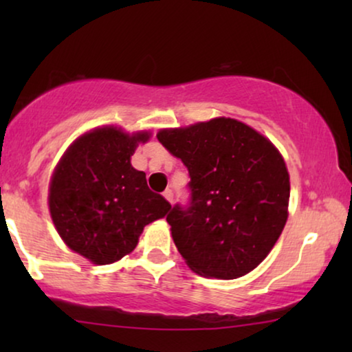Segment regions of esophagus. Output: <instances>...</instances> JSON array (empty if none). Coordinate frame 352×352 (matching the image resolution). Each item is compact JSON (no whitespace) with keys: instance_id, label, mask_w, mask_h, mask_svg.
Here are the masks:
<instances>
[{"instance_id":"obj_1","label":"esophagus","mask_w":352,"mask_h":352,"mask_svg":"<svg viewBox=\"0 0 352 352\" xmlns=\"http://www.w3.org/2000/svg\"><path fill=\"white\" fill-rule=\"evenodd\" d=\"M163 197H165V199L170 201V204H173V190L171 189H168V190L163 192Z\"/></svg>"}]
</instances>
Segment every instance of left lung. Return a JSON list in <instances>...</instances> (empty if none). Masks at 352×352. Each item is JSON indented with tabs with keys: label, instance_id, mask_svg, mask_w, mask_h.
<instances>
[{
	"label": "left lung",
	"instance_id": "obj_1",
	"mask_svg": "<svg viewBox=\"0 0 352 352\" xmlns=\"http://www.w3.org/2000/svg\"><path fill=\"white\" fill-rule=\"evenodd\" d=\"M190 176V201L166 216L177 252L205 277H242L267 256L288 218L290 176L274 144L239 120L162 129Z\"/></svg>",
	"mask_w": 352,
	"mask_h": 352
}]
</instances>
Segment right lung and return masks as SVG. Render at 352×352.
<instances>
[{"label":"right lung","instance_id":"right-lung-1","mask_svg":"<svg viewBox=\"0 0 352 352\" xmlns=\"http://www.w3.org/2000/svg\"><path fill=\"white\" fill-rule=\"evenodd\" d=\"M151 133L104 126L67 148L50 184L52 223L67 247L91 263L110 264L131 253L144 228L171 205L148 189L131 155Z\"/></svg>","mask_w":352,"mask_h":352}]
</instances>
